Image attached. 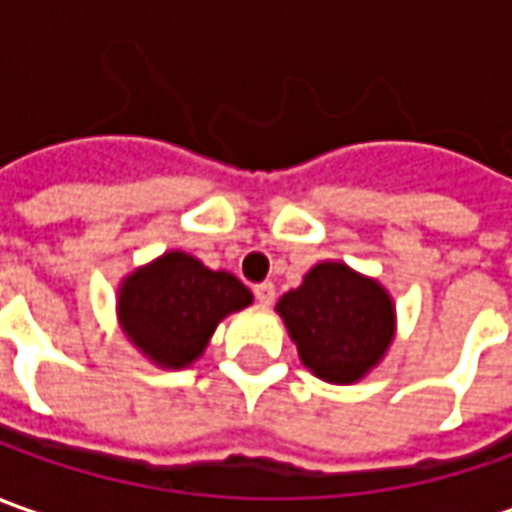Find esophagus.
Instances as JSON below:
<instances>
[{
	"instance_id": "obj_1",
	"label": "esophagus",
	"mask_w": 512,
	"mask_h": 512,
	"mask_svg": "<svg viewBox=\"0 0 512 512\" xmlns=\"http://www.w3.org/2000/svg\"><path fill=\"white\" fill-rule=\"evenodd\" d=\"M255 300L260 303V306H272L274 283H257V286H255Z\"/></svg>"
}]
</instances>
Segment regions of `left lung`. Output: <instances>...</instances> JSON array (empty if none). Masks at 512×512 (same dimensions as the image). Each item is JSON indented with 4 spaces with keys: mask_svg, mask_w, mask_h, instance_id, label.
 <instances>
[{
    "mask_svg": "<svg viewBox=\"0 0 512 512\" xmlns=\"http://www.w3.org/2000/svg\"><path fill=\"white\" fill-rule=\"evenodd\" d=\"M274 311L283 317L300 362L334 385L368 377L397 334V306L388 289L340 260L311 266Z\"/></svg>",
    "mask_w": 512,
    "mask_h": 512,
    "instance_id": "1",
    "label": "left lung"
}]
</instances>
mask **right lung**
Masks as SVG:
<instances>
[{
	"label": "right lung",
	"mask_w": 512,
	"mask_h": 512,
	"mask_svg": "<svg viewBox=\"0 0 512 512\" xmlns=\"http://www.w3.org/2000/svg\"><path fill=\"white\" fill-rule=\"evenodd\" d=\"M252 291L232 272L209 269L181 249L138 266L118 286L115 314L124 337L158 368L201 360L223 317L252 306Z\"/></svg>",
	"instance_id": "1"
}]
</instances>
